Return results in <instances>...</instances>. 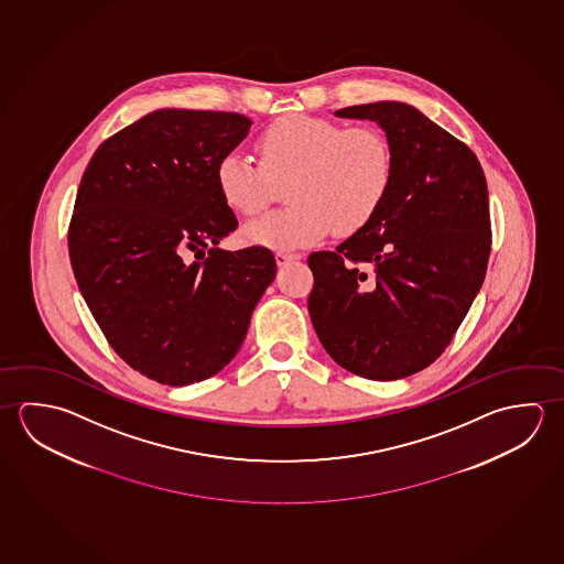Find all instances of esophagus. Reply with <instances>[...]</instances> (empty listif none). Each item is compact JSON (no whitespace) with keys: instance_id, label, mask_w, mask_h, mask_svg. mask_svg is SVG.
Here are the masks:
<instances>
[{"instance_id":"obj_1","label":"esophagus","mask_w":564,"mask_h":564,"mask_svg":"<svg viewBox=\"0 0 564 564\" xmlns=\"http://www.w3.org/2000/svg\"><path fill=\"white\" fill-rule=\"evenodd\" d=\"M300 254H290V252H276V264L278 267H286L294 260H300Z\"/></svg>"}]
</instances>
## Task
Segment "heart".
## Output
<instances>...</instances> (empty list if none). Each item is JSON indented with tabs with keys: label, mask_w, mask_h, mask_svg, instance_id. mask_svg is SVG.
<instances>
[{
	"label": "heart",
	"mask_w": 564,
	"mask_h": 564,
	"mask_svg": "<svg viewBox=\"0 0 564 564\" xmlns=\"http://www.w3.org/2000/svg\"><path fill=\"white\" fill-rule=\"evenodd\" d=\"M260 165L240 152L217 163V187L230 209L258 215L290 182L292 207L245 227V237L272 249H296L329 230L351 235L379 210L392 182V150L375 126H349L327 118L288 115L258 138Z\"/></svg>",
	"instance_id": "1"
}]
</instances>
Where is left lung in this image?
Returning a JSON list of instances; mask_svg holds the SVG:
<instances>
[{"label":"left lung","mask_w":564,"mask_h":564,"mask_svg":"<svg viewBox=\"0 0 564 564\" xmlns=\"http://www.w3.org/2000/svg\"><path fill=\"white\" fill-rule=\"evenodd\" d=\"M372 120L391 143V189L365 227L314 252L307 310L347 371L397 381L448 347L486 278L491 249L484 170L466 143L404 102L337 110Z\"/></svg>","instance_id":"left-lung-1"}]
</instances>
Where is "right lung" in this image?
<instances>
[{
    "label": "right lung",
    "instance_id": "add662e5",
    "mask_svg": "<svg viewBox=\"0 0 564 564\" xmlns=\"http://www.w3.org/2000/svg\"><path fill=\"white\" fill-rule=\"evenodd\" d=\"M250 126L237 112L155 110L100 143L78 185L68 227L78 290L116 354L162 384L229 365L276 276L268 249H217L239 227L217 163Z\"/></svg>",
    "mask_w": 564,
    "mask_h": 564
}]
</instances>
